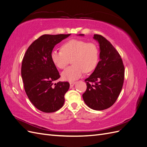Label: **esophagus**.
I'll use <instances>...</instances> for the list:
<instances>
[{"mask_svg":"<svg viewBox=\"0 0 147 147\" xmlns=\"http://www.w3.org/2000/svg\"><path fill=\"white\" fill-rule=\"evenodd\" d=\"M70 87H72V86H74V84L76 83V82H70Z\"/></svg>","mask_w":147,"mask_h":147,"instance_id":"obj_1","label":"esophagus"}]
</instances>
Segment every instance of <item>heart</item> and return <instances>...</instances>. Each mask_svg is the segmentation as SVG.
<instances>
[{
	"instance_id": "obj_1",
	"label": "heart",
	"mask_w": 147,
	"mask_h": 147,
	"mask_svg": "<svg viewBox=\"0 0 147 147\" xmlns=\"http://www.w3.org/2000/svg\"><path fill=\"white\" fill-rule=\"evenodd\" d=\"M99 50L94 43L78 39H71L65 42L61 50H54L51 53V61L57 67L64 69L72 59V66L61 74L67 81H74L86 73L94 70L98 63Z\"/></svg>"
}]
</instances>
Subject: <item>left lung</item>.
Returning <instances> with one entry per match:
<instances>
[{"label":"left lung","mask_w":147,"mask_h":147,"mask_svg":"<svg viewBox=\"0 0 147 147\" xmlns=\"http://www.w3.org/2000/svg\"><path fill=\"white\" fill-rule=\"evenodd\" d=\"M93 38L99 43L100 61L94 72L84 80L87 89L82 96L89 107L103 110L110 107L119 95L124 82V67L121 56L109 41L98 34H94Z\"/></svg>","instance_id":"1"}]
</instances>
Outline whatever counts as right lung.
<instances>
[{
    "label": "right lung",
    "mask_w": 147,
    "mask_h": 147,
    "mask_svg": "<svg viewBox=\"0 0 147 147\" xmlns=\"http://www.w3.org/2000/svg\"><path fill=\"white\" fill-rule=\"evenodd\" d=\"M70 35H43L29 47L23 57L21 77L24 90L32 104L43 112H55L64 105L70 84L67 82L55 83L60 75L51 61V53Z\"/></svg>",
    "instance_id": "1"
}]
</instances>
